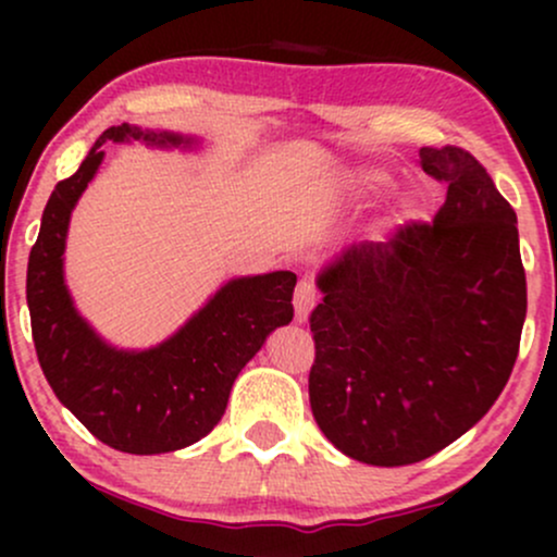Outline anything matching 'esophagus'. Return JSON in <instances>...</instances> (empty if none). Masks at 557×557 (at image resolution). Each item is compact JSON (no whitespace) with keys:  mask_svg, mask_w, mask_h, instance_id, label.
<instances>
[{"mask_svg":"<svg viewBox=\"0 0 557 557\" xmlns=\"http://www.w3.org/2000/svg\"><path fill=\"white\" fill-rule=\"evenodd\" d=\"M319 300V293L317 287L309 283V280H300V283L296 285V293H293V309H296V319L300 324L309 322V314L311 309L317 306Z\"/></svg>","mask_w":557,"mask_h":557,"instance_id":"34e87169","label":"esophagus"}]
</instances>
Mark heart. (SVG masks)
I'll list each match as a JSON object with an SVG mask.
<instances>
[{
    "instance_id": "1",
    "label": "heart",
    "mask_w": 557,
    "mask_h": 557,
    "mask_svg": "<svg viewBox=\"0 0 557 557\" xmlns=\"http://www.w3.org/2000/svg\"><path fill=\"white\" fill-rule=\"evenodd\" d=\"M389 185H393V177H389V172L385 170H356L354 175L348 177V196L356 198V201H374V198L385 194ZM400 209L403 212L408 209L406 198L400 201Z\"/></svg>"
}]
</instances>
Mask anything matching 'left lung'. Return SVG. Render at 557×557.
<instances>
[{
  "label": "left lung",
  "mask_w": 557,
  "mask_h": 557,
  "mask_svg": "<svg viewBox=\"0 0 557 557\" xmlns=\"http://www.w3.org/2000/svg\"><path fill=\"white\" fill-rule=\"evenodd\" d=\"M447 183L432 222L354 243L319 272L309 400L319 430L372 466L424 461L490 411L519 356L527 274L516 212L458 146L419 151Z\"/></svg>",
  "instance_id": "8db88e82"
}]
</instances>
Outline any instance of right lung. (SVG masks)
Here are the masks:
<instances>
[{
    "label": "right lung",
    "instance_id": "add662e5",
    "mask_svg": "<svg viewBox=\"0 0 557 557\" xmlns=\"http://www.w3.org/2000/svg\"><path fill=\"white\" fill-rule=\"evenodd\" d=\"M144 140L159 149H190L181 133L117 125L101 133L67 181L57 183L30 248L25 298L44 376L75 419L114 450L133 456L181 450L214 430L235 376L270 332L293 319V272L227 280L175 335L154 348H114L75 309L65 285L70 214L94 181L104 144Z\"/></svg>",
    "mask_w": 557,
    "mask_h": 557
}]
</instances>
